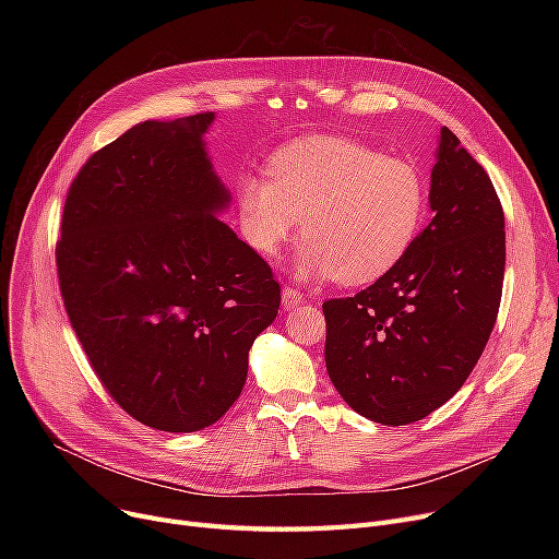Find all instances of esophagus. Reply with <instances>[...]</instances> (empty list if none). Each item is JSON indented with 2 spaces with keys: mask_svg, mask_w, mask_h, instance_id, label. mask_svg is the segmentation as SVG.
Returning <instances> with one entry per match:
<instances>
[{
  "mask_svg": "<svg viewBox=\"0 0 559 559\" xmlns=\"http://www.w3.org/2000/svg\"><path fill=\"white\" fill-rule=\"evenodd\" d=\"M299 304H304V292H299L297 287L285 285V287H283V306L295 308V306H299Z\"/></svg>",
  "mask_w": 559,
  "mask_h": 559,
  "instance_id": "34e87169",
  "label": "esophagus"
}]
</instances>
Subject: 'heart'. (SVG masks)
<instances>
[{
  "label": "heart",
  "instance_id": "1",
  "mask_svg": "<svg viewBox=\"0 0 559 559\" xmlns=\"http://www.w3.org/2000/svg\"><path fill=\"white\" fill-rule=\"evenodd\" d=\"M428 186L407 158L354 138L312 135L272 154L267 176L245 174L238 209L247 242L276 255L301 217V267L367 285L390 274L424 226Z\"/></svg>",
  "mask_w": 559,
  "mask_h": 559
}]
</instances>
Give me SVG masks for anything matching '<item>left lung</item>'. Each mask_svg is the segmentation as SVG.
I'll return each mask as SVG.
<instances>
[{"label":"left lung","instance_id":"left-lung-1","mask_svg":"<svg viewBox=\"0 0 559 559\" xmlns=\"http://www.w3.org/2000/svg\"><path fill=\"white\" fill-rule=\"evenodd\" d=\"M430 209V224L390 274L321 306L335 390L383 426L419 421L464 385L501 306L503 205L485 167L447 127Z\"/></svg>","mask_w":559,"mask_h":559}]
</instances>
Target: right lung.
I'll list each match as a JSON object with an SVG mask.
<instances>
[{
	"label": "right lung",
	"mask_w": 559,
	"mask_h": 559,
	"mask_svg": "<svg viewBox=\"0 0 559 559\" xmlns=\"http://www.w3.org/2000/svg\"><path fill=\"white\" fill-rule=\"evenodd\" d=\"M211 122H142L102 146L74 176L56 242L63 306L102 388L165 432L226 415L281 306L267 260L215 217L228 192L203 152Z\"/></svg>",
	"instance_id": "right-lung-1"
}]
</instances>
